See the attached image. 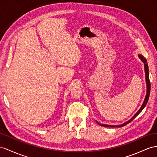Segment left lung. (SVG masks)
<instances>
[{
  "label": "left lung",
  "instance_id": "obj_1",
  "mask_svg": "<svg viewBox=\"0 0 157 157\" xmlns=\"http://www.w3.org/2000/svg\"><path fill=\"white\" fill-rule=\"evenodd\" d=\"M138 57L139 58V59L141 60V61L143 62L144 63V72H145V80H146V85H147V94L145 95V98H144V101L142 104L141 107H140V109H139V111L136 112V113L132 116V117L129 119L127 121L124 122V123L121 124H117V125H113V124H101V123H99V122H98L97 121H96V122H97L99 125L101 126H103V127H122L124 125H126L127 124L129 123L130 122H131L132 120H133L136 116H137L140 112L142 111V110L144 109V107L146 106L147 103L148 101V98H149V95H150V91H151V83H150V80H149V74H148V64L147 63V59L144 58V56H142L141 54H139L138 55Z\"/></svg>",
  "mask_w": 157,
  "mask_h": 157
}]
</instances>
